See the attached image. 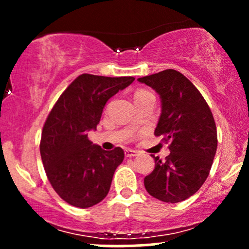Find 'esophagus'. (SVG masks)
Instances as JSON below:
<instances>
[{
  "label": "esophagus",
  "instance_id": "obj_1",
  "mask_svg": "<svg viewBox=\"0 0 249 249\" xmlns=\"http://www.w3.org/2000/svg\"><path fill=\"white\" fill-rule=\"evenodd\" d=\"M137 156H139L138 151L130 150V148L125 150V157H127V158H131V157H137Z\"/></svg>",
  "mask_w": 249,
  "mask_h": 249
}]
</instances>
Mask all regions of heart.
<instances>
[{
	"label": "heart",
	"mask_w": 249,
	"mask_h": 249,
	"mask_svg": "<svg viewBox=\"0 0 249 249\" xmlns=\"http://www.w3.org/2000/svg\"><path fill=\"white\" fill-rule=\"evenodd\" d=\"M144 92H147V91H145V90H139V91H137L136 93H134V96H138V95H141V93H144Z\"/></svg>",
	"instance_id": "heart-1"
}]
</instances>
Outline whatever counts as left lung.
<instances>
[{"instance_id": "obj_1", "label": "left lung", "mask_w": 249, "mask_h": 249, "mask_svg": "<svg viewBox=\"0 0 249 249\" xmlns=\"http://www.w3.org/2000/svg\"><path fill=\"white\" fill-rule=\"evenodd\" d=\"M158 93L161 113L154 134L170 142V154L145 177V188L164 202L176 204L193 196L207 179L218 146L211 108L199 90L173 69L138 78Z\"/></svg>"}]
</instances>
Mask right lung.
<instances>
[{"mask_svg": "<svg viewBox=\"0 0 249 249\" xmlns=\"http://www.w3.org/2000/svg\"><path fill=\"white\" fill-rule=\"evenodd\" d=\"M133 77H105L83 73L65 89L50 111L42 131L39 151L51 186L75 207L101 202L110 191L124 151L103 150L89 141L108 99L124 90Z\"/></svg>", "mask_w": 249, "mask_h": 249, "instance_id": "obj_1", "label": "right lung"}]
</instances>
